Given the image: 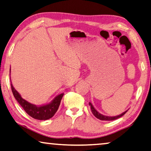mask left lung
<instances>
[{
    "instance_id": "obj_1",
    "label": "left lung",
    "mask_w": 151,
    "mask_h": 151,
    "mask_svg": "<svg viewBox=\"0 0 151 151\" xmlns=\"http://www.w3.org/2000/svg\"><path fill=\"white\" fill-rule=\"evenodd\" d=\"M89 106H91V112L93 114V115L95 116L97 118V119L101 120V121H114V120H116V119H119V118H121V116H123L127 112V110H126L125 112H124L123 113H122L121 114H119L118 116H105L104 114H102L99 113L98 111L96 110V109L94 108V106L92 105V104L91 102H89Z\"/></svg>"
}]
</instances>
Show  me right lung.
<instances>
[{
	"label": "right lung",
	"mask_w": 151,
	"mask_h": 151,
	"mask_svg": "<svg viewBox=\"0 0 151 151\" xmlns=\"http://www.w3.org/2000/svg\"><path fill=\"white\" fill-rule=\"evenodd\" d=\"M9 73H11V69ZM11 86H12L13 95L16 98L17 101L19 103V104L22 107V108L28 115L33 119L37 120H47L53 116L55 114L56 111L58 110L61 99H62L63 95H64V93L58 95L56 97H54V99L51 102L47 104L42 105V106H37V105L30 104L27 100L24 99L18 92L14 88L12 83H11Z\"/></svg>",
	"instance_id": "obj_1"
}]
</instances>
